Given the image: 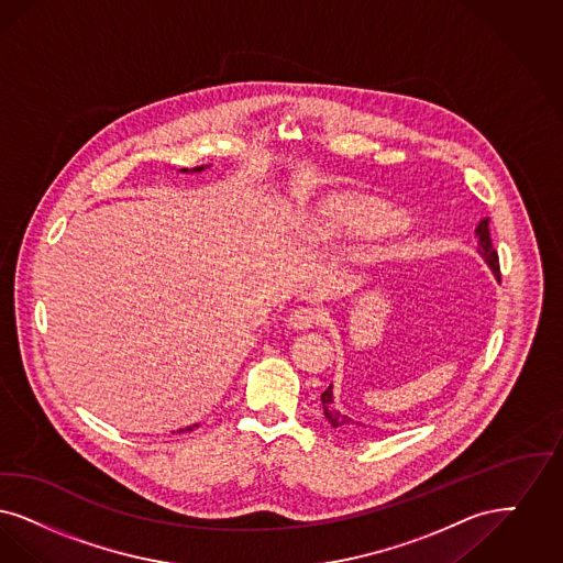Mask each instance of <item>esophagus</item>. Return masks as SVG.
I'll return each mask as SVG.
<instances>
[{
	"mask_svg": "<svg viewBox=\"0 0 563 563\" xmlns=\"http://www.w3.org/2000/svg\"><path fill=\"white\" fill-rule=\"evenodd\" d=\"M286 321L294 330H309V328L318 325L319 313L311 307H298V309H294Z\"/></svg>",
	"mask_w": 563,
	"mask_h": 563,
	"instance_id": "1",
	"label": "esophagus"
}]
</instances>
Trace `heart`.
Masks as SVG:
<instances>
[{"label": "heart", "instance_id": "1", "mask_svg": "<svg viewBox=\"0 0 563 563\" xmlns=\"http://www.w3.org/2000/svg\"><path fill=\"white\" fill-rule=\"evenodd\" d=\"M406 217L387 199L362 191H334L311 208L307 229L319 242L369 240L404 227Z\"/></svg>", "mask_w": 563, "mask_h": 563}]
</instances>
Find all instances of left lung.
I'll list each match as a JSON object with an SVG mask.
<instances>
[{"instance_id":"left-lung-1","label":"left lung","mask_w":563,"mask_h":563,"mask_svg":"<svg viewBox=\"0 0 563 563\" xmlns=\"http://www.w3.org/2000/svg\"><path fill=\"white\" fill-rule=\"evenodd\" d=\"M489 219L479 220V224L475 227V235H477V250H479V254L486 258V263H488L492 271H494V275L500 279V263H498V252L494 250V245H492V238H489ZM321 404H323V415L325 418L330 420V424L334 427V429H351L353 424H360V422H353L349 416L341 415L332 404V385L325 389V391L321 393Z\"/></svg>"}]
</instances>
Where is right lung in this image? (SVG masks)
I'll return each instance as SVG.
<instances>
[{
  "instance_id": "obj_1",
  "label": "right lung",
  "mask_w": 563,
  "mask_h": 563,
  "mask_svg": "<svg viewBox=\"0 0 563 563\" xmlns=\"http://www.w3.org/2000/svg\"><path fill=\"white\" fill-rule=\"evenodd\" d=\"M199 170H203V166H197V168H191V170H189V168H183V170H180V172H199ZM187 431H194V427H189V429H187ZM180 433H183V431H180Z\"/></svg>"
}]
</instances>
